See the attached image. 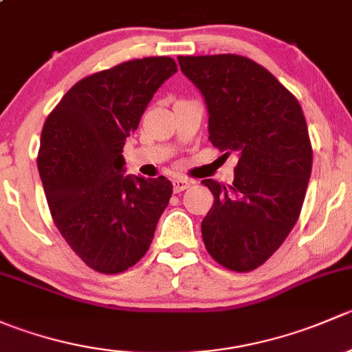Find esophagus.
<instances>
[{
  "label": "esophagus",
  "instance_id": "esophagus-1",
  "mask_svg": "<svg viewBox=\"0 0 352 352\" xmlns=\"http://www.w3.org/2000/svg\"><path fill=\"white\" fill-rule=\"evenodd\" d=\"M190 186H192V180L182 179V177H179V179H173V190H175V192H182V190L189 189Z\"/></svg>",
  "mask_w": 352,
  "mask_h": 352
}]
</instances>
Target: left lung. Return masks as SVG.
<instances>
[{
  "label": "left lung",
  "instance_id": "8db88e82",
  "mask_svg": "<svg viewBox=\"0 0 352 352\" xmlns=\"http://www.w3.org/2000/svg\"><path fill=\"white\" fill-rule=\"evenodd\" d=\"M179 65L204 97L212 146L239 155L233 184L202 180L214 196L202 240L223 267L254 271L281 247L303 206L314 160L303 110L243 56H179Z\"/></svg>",
  "mask_w": 352,
  "mask_h": 352
}]
</instances>
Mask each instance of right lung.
<instances>
[{"mask_svg": "<svg viewBox=\"0 0 352 352\" xmlns=\"http://www.w3.org/2000/svg\"><path fill=\"white\" fill-rule=\"evenodd\" d=\"M173 73L175 61L165 56L98 71L71 87L45 119L37 166L52 219L74 254L102 274L141 261L172 196L165 177L124 175L122 148Z\"/></svg>", "mask_w": 352, "mask_h": 352, "instance_id": "obj_1", "label": "right lung"}]
</instances>
